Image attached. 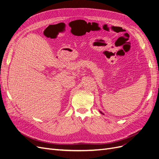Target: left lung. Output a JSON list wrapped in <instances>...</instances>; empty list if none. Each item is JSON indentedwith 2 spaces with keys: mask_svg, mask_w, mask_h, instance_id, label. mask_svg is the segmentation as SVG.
<instances>
[{
  "mask_svg": "<svg viewBox=\"0 0 159 159\" xmlns=\"http://www.w3.org/2000/svg\"><path fill=\"white\" fill-rule=\"evenodd\" d=\"M99 112H100V113H101V114H103V113H102L101 111H99Z\"/></svg>",
  "mask_w": 159,
  "mask_h": 159,
  "instance_id": "obj_1",
  "label": "left lung"
}]
</instances>
